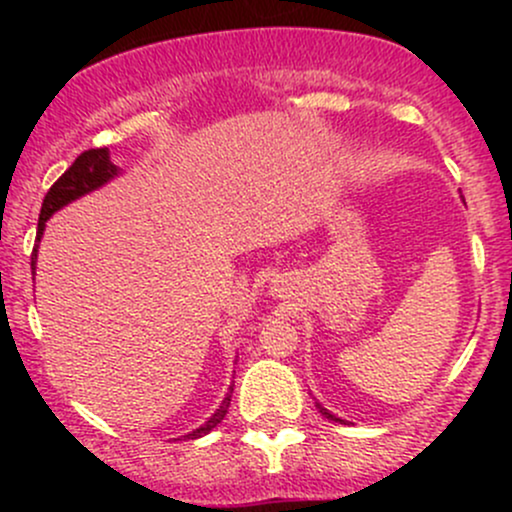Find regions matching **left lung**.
Wrapping results in <instances>:
<instances>
[{
	"mask_svg": "<svg viewBox=\"0 0 512 512\" xmlns=\"http://www.w3.org/2000/svg\"><path fill=\"white\" fill-rule=\"evenodd\" d=\"M317 409H320V411H322V414H325V416H327V419H332V421H342V419H337V416H334V414H330V411H327V409H322V407H320V404H317Z\"/></svg>",
	"mask_w": 512,
	"mask_h": 512,
	"instance_id": "obj_1",
	"label": "left lung"
}]
</instances>
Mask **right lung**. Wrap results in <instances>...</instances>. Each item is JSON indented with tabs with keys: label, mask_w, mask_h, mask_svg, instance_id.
Listing matches in <instances>:
<instances>
[{
	"label": "right lung",
	"mask_w": 512,
	"mask_h": 512,
	"mask_svg": "<svg viewBox=\"0 0 512 512\" xmlns=\"http://www.w3.org/2000/svg\"><path fill=\"white\" fill-rule=\"evenodd\" d=\"M115 175H117V166L110 161L108 149H88V151H84V154L76 156V161L67 170H64L60 178L55 180V185L50 187L48 195H45V199H43V207H40V219H38V240H40V236H43L45 221H48L57 209H62L64 204L74 202V199L86 195V192L105 185V182H108L110 178H115ZM35 260H38V245H35L33 255H31L33 272H35ZM231 395H233V387H228V395L223 397L221 407L216 409V414L211 416L207 424L199 426L197 431L187 433L185 438H202V436H207L211 428L219 426L223 421V416L228 414V407H231Z\"/></svg>",
	"instance_id": "obj_1"
}]
</instances>
